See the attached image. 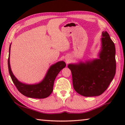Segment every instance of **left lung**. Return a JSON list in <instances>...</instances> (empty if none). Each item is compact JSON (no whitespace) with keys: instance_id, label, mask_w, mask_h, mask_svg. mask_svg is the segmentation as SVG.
<instances>
[{"instance_id":"left-lung-1","label":"left lung","mask_w":125,"mask_h":125,"mask_svg":"<svg viewBox=\"0 0 125 125\" xmlns=\"http://www.w3.org/2000/svg\"><path fill=\"white\" fill-rule=\"evenodd\" d=\"M101 44L99 59L68 65L72 75L73 88L81 95H100L115 75V46L106 31L102 32Z\"/></svg>"}]
</instances>
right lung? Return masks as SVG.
I'll list each match as a JSON object with an SVG mask.
<instances>
[{"mask_svg":"<svg viewBox=\"0 0 125 125\" xmlns=\"http://www.w3.org/2000/svg\"><path fill=\"white\" fill-rule=\"evenodd\" d=\"M10 44L9 47V58H8V69L10 77L16 88L24 95L29 98L43 99L50 95L53 91L54 80L59 72L65 67L66 64L63 61H60L50 67L45 77L39 84H24L20 82L14 75L11 70L10 65Z\"/></svg>","mask_w":125,"mask_h":125,"instance_id":"obj_1","label":"right lung"}]
</instances>
